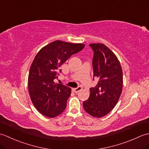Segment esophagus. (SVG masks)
Masks as SVG:
<instances>
[{"label": "esophagus", "mask_w": 149, "mask_h": 149, "mask_svg": "<svg viewBox=\"0 0 149 149\" xmlns=\"http://www.w3.org/2000/svg\"><path fill=\"white\" fill-rule=\"evenodd\" d=\"M82 90V87L81 86H78V87H77V88H73L72 89V90H73V91H74V93H78L79 91H81Z\"/></svg>", "instance_id": "1"}]
</instances>
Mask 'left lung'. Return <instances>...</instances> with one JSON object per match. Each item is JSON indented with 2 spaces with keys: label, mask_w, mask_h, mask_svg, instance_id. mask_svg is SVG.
Returning <instances> with one entry per match:
<instances>
[{
  "label": "left lung",
  "mask_w": 149,
  "mask_h": 149,
  "mask_svg": "<svg viewBox=\"0 0 149 149\" xmlns=\"http://www.w3.org/2000/svg\"><path fill=\"white\" fill-rule=\"evenodd\" d=\"M93 51V78L97 84L90 88V95L83 107L90 115L100 118L108 114L118 101L122 90L123 73L118 58L102 43L90 44Z\"/></svg>",
  "instance_id": "left-lung-1"
}]
</instances>
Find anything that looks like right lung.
Returning a JSON list of instances; mask_svg holds the SVG:
<instances>
[{"instance_id": "add662e5", "label": "right lung", "mask_w": 149, "mask_h": 149, "mask_svg": "<svg viewBox=\"0 0 149 149\" xmlns=\"http://www.w3.org/2000/svg\"><path fill=\"white\" fill-rule=\"evenodd\" d=\"M82 43H70L57 40L38 52L31 66L28 88L31 101L38 111L49 118L62 113L70 96L71 89L54 83L63 63L84 49Z\"/></svg>"}]
</instances>
